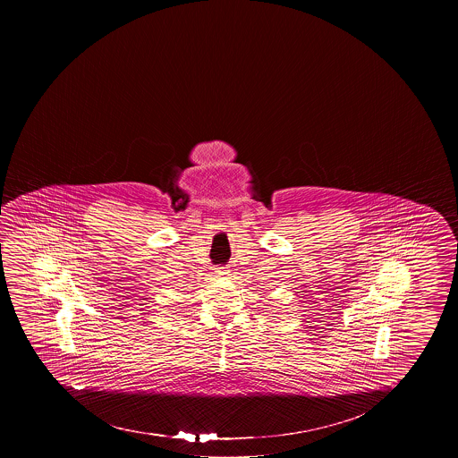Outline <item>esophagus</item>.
I'll use <instances>...</instances> for the list:
<instances>
[{
  "mask_svg": "<svg viewBox=\"0 0 458 458\" xmlns=\"http://www.w3.org/2000/svg\"><path fill=\"white\" fill-rule=\"evenodd\" d=\"M226 271H228L226 267H216V273H217V275H226Z\"/></svg>",
  "mask_w": 458,
  "mask_h": 458,
  "instance_id": "34e87169",
  "label": "esophagus"
}]
</instances>
